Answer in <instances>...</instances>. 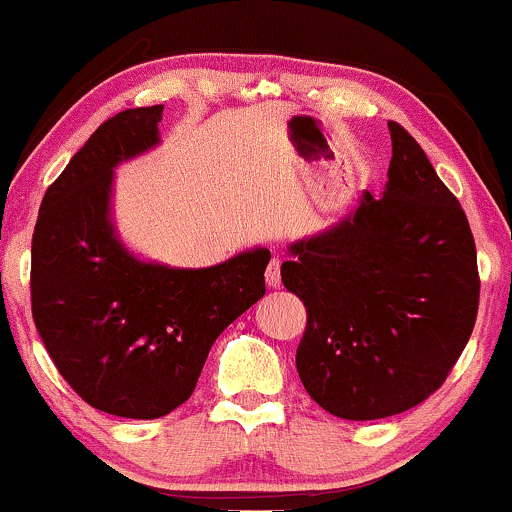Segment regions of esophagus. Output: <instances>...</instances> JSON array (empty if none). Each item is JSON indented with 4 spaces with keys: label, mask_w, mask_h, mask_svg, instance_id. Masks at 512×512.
Returning <instances> with one entry per match:
<instances>
[{
    "label": "esophagus",
    "mask_w": 512,
    "mask_h": 512,
    "mask_svg": "<svg viewBox=\"0 0 512 512\" xmlns=\"http://www.w3.org/2000/svg\"><path fill=\"white\" fill-rule=\"evenodd\" d=\"M266 285L268 287H280V261H278V258H271V263H268Z\"/></svg>",
    "instance_id": "obj_1"
}]
</instances>
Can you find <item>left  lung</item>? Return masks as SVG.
I'll return each mask as SVG.
<instances>
[{
    "mask_svg": "<svg viewBox=\"0 0 512 512\" xmlns=\"http://www.w3.org/2000/svg\"><path fill=\"white\" fill-rule=\"evenodd\" d=\"M380 198L363 191L341 222L287 246L280 278L307 307L297 372L333 416L409 411L445 382L479 309L467 215L421 145L389 120Z\"/></svg>",
    "mask_w": 512,
    "mask_h": 512,
    "instance_id": "1",
    "label": "left lung"
}]
</instances>
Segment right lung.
Returning a JSON list of instances; mask_svg holds the SVG:
<instances>
[{
	"instance_id": "obj_1",
	"label": "right lung",
	"mask_w": 512,
	"mask_h": 512,
	"mask_svg": "<svg viewBox=\"0 0 512 512\" xmlns=\"http://www.w3.org/2000/svg\"><path fill=\"white\" fill-rule=\"evenodd\" d=\"M164 106L130 108L86 140L40 203L33 321L70 387L123 418L166 416L193 394L222 331L266 295L271 251L208 268L145 261L113 222L116 166L159 145Z\"/></svg>"
}]
</instances>
